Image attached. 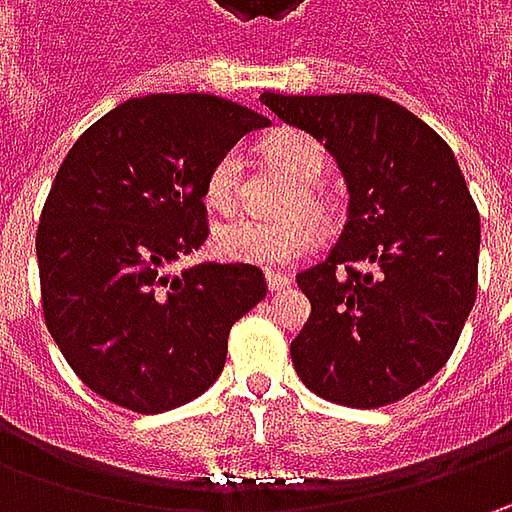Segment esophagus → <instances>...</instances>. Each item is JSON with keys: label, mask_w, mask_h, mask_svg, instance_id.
I'll return each mask as SVG.
<instances>
[{"label": "esophagus", "mask_w": 512, "mask_h": 512, "mask_svg": "<svg viewBox=\"0 0 512 512\" xmlns=\"http://www.w3.org/2000/svg\"><path fill=\"white\" fill-rule=\"evenodd\" d=\"M265 282H267V290H285L290 285V276L287 273H279V270H265Z\"/></svg>", "instance_id": "34e87169"}]
</instances>
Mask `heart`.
I'll use <instances>...</instances> for the list:
<instances>
[{
    "mask_svg": "<svg viewBox=\"0 0 512 512\" xmlns=\"http://www.w3.org/2000/svg\"><path fill=\"white\" fill-rule=\"evenodd\" d=\"M265 156L276 170H282L296 185V196L287 202L285 213H293L279 222H259V219H227L213 227V250L225 262L256 267H285L299 262L316 245V227L330 222V202L319 190L327 173V150L319 139L285 130L267 142ZM242 185V156L239 150H225L205 173V202L219 213L233 210L239 202ZM305 212V217H296Z\"/></svg>",
    "mask_w": 512,
    "mask_h": 512,
    "instance_id": "1",
    "label": "heart"
}]
</instances>
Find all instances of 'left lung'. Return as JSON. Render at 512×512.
<instances>
[{
	"label": "left lung",
	"mask_w": 512,
	"mask_h": 512,
	"mask_svg": "<svg viewBox=\"0 0 512 512\" xmlns=\"http://www.w3.org/2000/svg\"><path fill=\"white\" fill-rule=\"evenodd\" d=\"M262 105L325 142L350 193L336 247L296 276L310 319L293 367L327 402H399L447 364L476 302L482 227L459 162L376 93H262Z\"/></svg>",
	"instance_id": "left-lung-1"
}]
</instances>
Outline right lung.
Wrapping results in <instances>:
<instances>
[{
  "mask_svg": "<svg viewBox=\"0 0 512 512\" xmlns=\"http://www.w3.org/2000/svg\"><path fill=\"white\" fill-rule=\"evenodd\" d=\"M256 110L210 93H150L68 150L36 230L42 310L73 373L133 413L193 402L219 379L227 333L267 296L256 265L168 267L205 245V173Z\"/></svg>",
  "mask_w": 512,
  "mask_h": 512,
  "instance_id": "right-lung-1",
  "label": "right lung"
}]
</instances>
